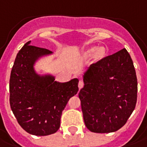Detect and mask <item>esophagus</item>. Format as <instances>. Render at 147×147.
Returning <instances> with one entry per match:
<instances>
[{
  "label": "esophagus",
  "instance_id": "esophagus-1",
  "mask_svg": "<svg viewBox=\"0 0 147 147\" xmlns=\"http://www.w3.org/2000/svg\"><path fill=\"white\" fill-rule=\"evenodd\" d=\"M83 86H84V83H83V82L82 81V80H80V81L78 82V88H79V89L82 88V87H83Z\"/></svg>",
  "mask_w": 147,
  "mask_h": 147
}]
</instances>
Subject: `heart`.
I'll list each match as a JSON object with an SVG mask.
<instances>
[{"label":"heart","instance_id":"obj_1","mask_svg":"<svg viewBox=\"0 0 147 147\" xmlns=\"http://www.w3.org/2000/svg\"><path fill=\"white\" fill-rule=\"evenodd\" d=\"M96 51V55H95V57L97 59H100L102 58H103L105 54H106V49H104L103 47H100L98 49H97V47H92L91 49L86 50L85 52H84V55L86 58H88V57H90L92 54H94V52H95Z\"/></svg>","mask_w":147,"mask_h":147}]
</instances>
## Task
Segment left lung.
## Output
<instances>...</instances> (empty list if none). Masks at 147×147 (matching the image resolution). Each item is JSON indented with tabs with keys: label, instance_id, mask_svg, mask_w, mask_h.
<instances>
[{
	"label": "left lung",
	"instance_id": "obj_1",
	"mask_svg": "<svg viewBox=\"0 0 147 147\" xmlns=\"http://www.w3.org/2000/svg\"><path fill=\"white\" fill-rule=\"evenodd\" d=\"M78 97L86 127L107 133L122 128L136 107L137 78L126 49L92 64Z\"/></svg>",
	"mask_w": 147,
	"mask_h": 147
}]
</instances>
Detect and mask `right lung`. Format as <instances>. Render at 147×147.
Masks as SVG:
<instances>
[{"label": "right lung", "mask_w": 147, "mask_h": 147, "mask_svg": "<svg viewBox=\"0 0 147 147\" xmlns=\"http://www.w3.org/2000/svg\"><path fill=\"white\" fill-rule=\"evenodd\" d=\"M30 42L18 51L11 69L10 105L18 123L27 133L47 136L60 127L62 111L78 91V80L59 83L52 76L37 75L33 69L35 60L51 51L30 45Z\"/></svg>", "instance_id": "obj_1"}]
</instances>
